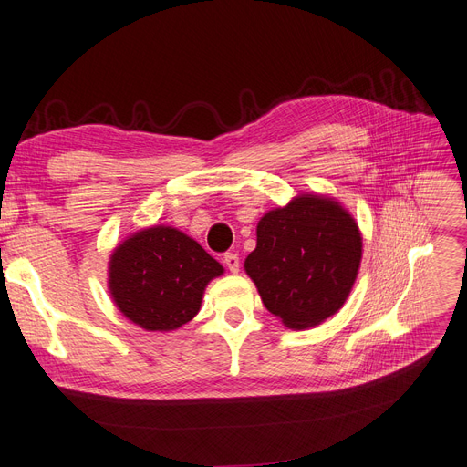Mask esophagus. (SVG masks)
Instances as JSON below:
<instances>
[{
    "mask_svg": "<svg viewBox=\"0 0 467 467\" xmlns=\"http://www.w3.org/2000/svg\"><path fill=\"white\" fill-rule=\"evenodd\" d=\"M222 265L226 266L232 274L239 272V256L235 253H226L222 256Z\"/></svg>",
    "mask_w": 467,
    "mask_h": 467,
    "instance_id": "34e87169",
    "label": "esophagus"
}]
</instances>
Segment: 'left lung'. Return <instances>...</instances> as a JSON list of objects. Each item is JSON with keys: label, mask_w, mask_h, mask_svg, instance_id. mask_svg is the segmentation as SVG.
I'll use <instances>...</instances> for the list:
<instances>
[{"label": "left lung", "mask_w": 467, "mask_h": 467, "mask_svg": "<svg viewBox=\"0 0 467 467\" xmlns=\"http://www.w3.org/2000/svg\"><path fill=\"white\" fill-rule=\"evenodd\" d=\"M360 258L358 226L339 202L301 195L260 218L245 270L265 306L287 327L305 329L343 306Z\"/></svg>", "instance_id": "obj_1"}]
</instances>
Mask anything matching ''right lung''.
Masks as SVG:
<instances>
[{
    "label": "right lung",
    "instance_id": "obj_1",
    "mask_svg": "<svg viewBox=\"0 0 467 467\" xmlns=\"http://www.w3.org/2000/svg\"><path fill=\"white\" fill-rule=\"evenodd\" d=\"M223 270L197 241L166 226L138 232L110 256L109 285L120 312L149 331L188 324Z\"/></svg>",
    "mask_w": 467,
    "mask_h": 467
}]
</instances>
